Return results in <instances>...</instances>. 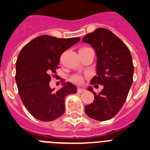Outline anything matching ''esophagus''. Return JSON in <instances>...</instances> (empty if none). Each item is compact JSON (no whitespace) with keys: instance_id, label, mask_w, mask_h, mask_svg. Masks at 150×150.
<instances>
[{"instance_id":"1","label":"esophagus","mask_w":150,"mask_h":150,"mask_svg":"<svg viewBox=\"0 0 150 150\" xmlns=\"http://www.w3.org/2000/svg\"><path fill=\"white\" fill-rule=\"evenodd\" d=\"M83 91H85L84 88H77L78 93H82V92H83Z\"/></svg>"}]
</instances>
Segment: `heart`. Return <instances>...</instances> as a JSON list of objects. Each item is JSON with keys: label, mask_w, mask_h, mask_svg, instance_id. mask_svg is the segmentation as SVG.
<instances>
[{"label": "heart", "mask_w": 150, "mask_h": 150, "mask_svg": "<svg viewBox=\"0 0 150 150\" xmlns=\"http://www.w3.org/2000/svg\"><path fill=\"white\" fill-rule=\"evenodd\" d=\"M84 48H86V47H84ZM83 49V48H82ZM83 80V77L79 75V74H75L71 77V81H73L75 83H81Z\"/></svg>", "instance_id": "1"}]
</instances>
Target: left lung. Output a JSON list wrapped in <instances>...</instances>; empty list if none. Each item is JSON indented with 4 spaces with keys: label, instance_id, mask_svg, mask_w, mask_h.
Listing matches in <instances>:
<instances>
[{
    "label": "left lung",
    "instance_id": "obj_1",
    "mask_svg": "<svg viewBox=\"0 0 150 150\" xmlns=\"http://www.w3.org/2000/svg\"><path fill=\"white\" fill-rule=\"evenodd\" d=\"M83 42L89 43L95 49L98 58L97 75L90 83L103 86L99 93L88 87L95 99L93 103L85 107V112L95 120H109L121 110L133 83L134 65L131 52L117 36L103 28L86 34Z\"/></svg>",
    "mask_w": 150,
    "mask_h": 150
}]
</instances>
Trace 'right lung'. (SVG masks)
I'll return each mask as SVG.
<instances>
[{
	"mask_svg": "<svg viewBox=\"0 0 150 150\" xmlns=\"http://www.w3.org/2000/svg\"><path fill=\"white\" fill-rule=\"evenodd\" d=\"M79 40L41 35L21 50L16 63V82L24 106L37 120L50 122L62 116L65 97L76 92L75 86L64 82L55 91L50 82L59 68L62 54Z\"/></svg>",
	"mask_w": 150,
	"mask_h": 150,
	"instance_id": "1",
	"label": "right lung"
}]
</instances>
